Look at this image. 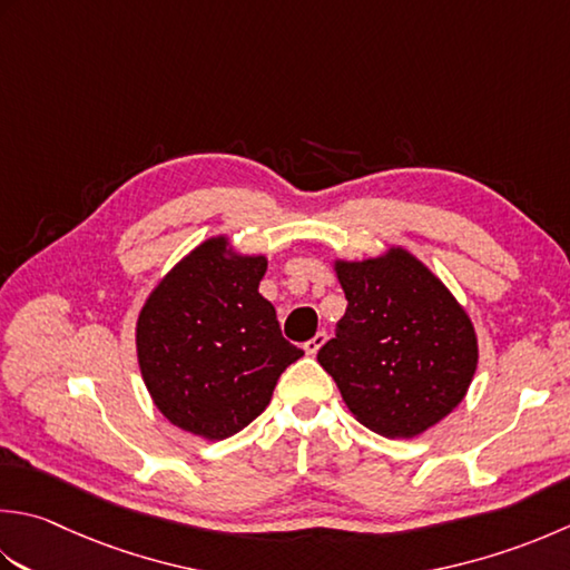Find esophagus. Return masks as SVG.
<instances>
[{
    "label": "esophagus",
    "instance_id": "1",
    "mask_svg": "<svg viewBox=\"0 0 570 570\" xmlns=\"http://www.w3.org/2000/svg\"><path fill=\"white\" fill-rule=\"evenodd\" d=\"M326 341H328V333H326V331H318L314 338H311V341H306V343H304V351H306L308 355H316V353L321 351V345L326 343Z\"/></svg>",
    "mask_w": 570,
    "mask_h": 570
}]
</instances>
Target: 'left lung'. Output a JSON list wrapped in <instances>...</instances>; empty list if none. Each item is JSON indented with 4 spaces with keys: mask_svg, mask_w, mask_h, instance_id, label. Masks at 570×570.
I'll use <instances>...</instances> for the list:
<instances>
[{
    "mask_svg": "<svg viewBox=\"0 0 570 570\" xmlns=\"http://www.w3.org/2000/svg\"><path fill=\"white\" fill-rule=\"evenodd\" d=\"M336 272L348 306L318 363L367 430L415 438L450 415L472 383V321L440 278L403 249L338 262Z\"/></svg>",
    "mask_w": 570,
    "mask_h": 570,
    "instance_id": "left-lung-1",
    "label": "left lung"
}]
</instances>
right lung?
<instances>
[{
	"mask_svg": "<svg viewBox=\"0 0 570 570\" xmlns=\"http://www.w3.org/2000/svg\"><path fill=\"white\" fill-rule=\"evenodd\" d=\"M264 256H234L225 239L187 254L138 318L142 381L163 415L205 440H225L259 417L278 375L304 351L278 328L259 294Z\"/></svg>",
	"mask_w": 570,
	"mask_h": 570,
	"instance_id": "right-lung-1",
	"label": "right lung"
}]
</instances>
